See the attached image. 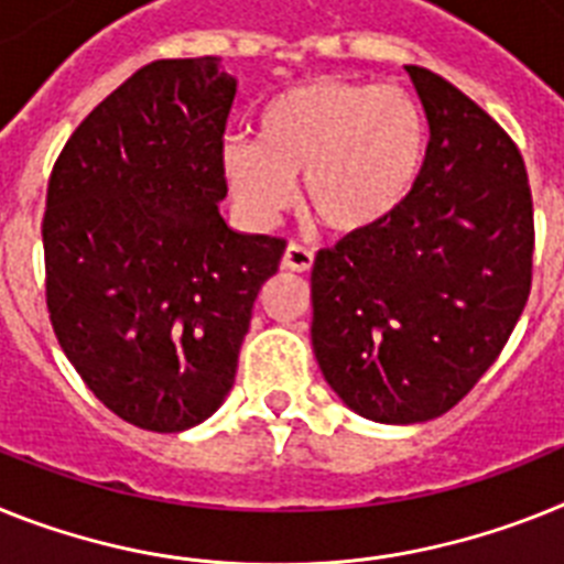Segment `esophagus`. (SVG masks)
<instances>
[{"instance_id":"obj_1","label":"esophagus","mask_w":564,"mask_h":564,"mask_svg":"<svg viewBox=\"0 0 564 564\" xmlns=\"http://www.w3.org/2000/svg\"><path fill=\"white\" fill-rule=\"evenodd\" d=\"M312 263H315V252L306 249L304 243H295L292 240L283 252V269H292V272H310Z\"/></svg>"}]
</instances>
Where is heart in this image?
Masks as SVG:
<instances>
[{
	"label": "heart",
	"mask_w": 564,
	"mask_h": 564,
	"mask_svg": "<svg viewBox=\"0 0 564 564\" xmlns=\"http://www.w3.org/2000/svg\"><path fill=\"white\" fill-rule=\"evenodd\" d=\"M424 154L427 120L410 94L324 77L278 94L260 111L258 140H226L220 163L235 203L258 224L278 215L292 180L304 177L310 215L358 231L399 209Z\"/></svg>",
	"instance_id": "heart-1"
}]
</instances>
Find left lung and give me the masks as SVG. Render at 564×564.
I'll return each instance as SVG.
<instances>
[{
	"label": "left lung",
	"mask_w": 564,
	"mask_h": 564,
	"mask_svg": "<svg viewBox=\"0 0 564 564\" xmlns=\"http://www.w3.org/2000/svg\"><path fill=\"white\" fill-rule=\"evenodd\" d=\"M427 158L395 212L321 249L312 349L358 415L447 413L499 358L533 281V200L516 143L456 85L406 65Z\"/></svg>",
	"instance_id": "8db88e82"
}]
</instances>
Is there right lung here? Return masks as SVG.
<instances>
[{
	"label": "right lung",
	"mask_w": 564,
	"mask_h": 564,
	"mask_svg": "<svg viewBox=\"0 0 564 564\" xmlns=\"http://www.w3.org/2000/svg\"><path fill=\"white\" fill-rule=\"evenodd\" d=\"M235 91L217 56L143 65L79 122L48 180L56 340L113 415L154 433L224 404L254 297L286 249L217 212Z\"/></svg>",
	"instance_id": "add662e5"
}]
</instances>
